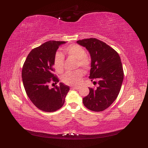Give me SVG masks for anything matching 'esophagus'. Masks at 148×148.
<instances>
[{"label": "esophagus", "instance_id": "obj_1", "mask_svg": "<svg viewBox=\"0 0 148 148\" xmlns=\"http://www.w3.org/2000/svg\"><path fill=\"white\" fill-rule=\"evenodd\" d=\"M72 88V89H74V90H79L80 88V86H73Z\"/></svg>", "mask_w": 148, "mask_h": 148}]
</instances>
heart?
Masks as SVG:
<instances>
[{"label":"heart","mask_w":148,"mask_h":148,"mask_svg":"<svg viewBox=\"0 0 148 148\" xmlns=\"http://www.w3.org/2000/svg\"><path fill=\"white\" fill-rule=\"evenodd\" d=\"M64 51L69 57L77 60L76 67H81L84 70H87L90 66V60L86 55V51L81 46L78 45H72L66 47ZM54 67L56 71L61 73L64 71V56L61 52L56 53L53 60ZM83 76V72L77 70L74 72H68L63 75L62 80L66 84L69 85H76L81 80Z\"/></svg>","instance_id":"1"}]
</instances>
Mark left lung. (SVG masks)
I'll return each instance as SVG.
<instances>
[{
	"label": "left lung",
	"instance_id": "obj_1",
	"mask_svg": "<svg viewBox=\"0 0 148 148\" xmlns=\"http://www.w3.org/2000/svg\"><path fill=\"white\" fill-rule=\"evenodd\" d=\"M77 43L86 48L90 55L89 78L99 81L97 89L89 88L83 104L91 111H102L112 104L120 91L124 77L121 58L114 49L97 39L79 40Z\"/></svg>",
	"mask_w": 148,
	"mask_h": 148
}]
</instances>
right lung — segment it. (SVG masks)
Wrapping results in <instances>:
<instances>
[{
  "instance_id": "add662e5",
  "label": "right lung",
  "mask_w": 148,
  "mask_h": 148,
  "mask_svg": "<svg viewBox=\"0 0 148 148\" xmlns=\"http://www.w3.org/2000/svg\"><path fill=\"white\" fill-rule=\"evenodd\" d=\"M65 41L49 40L33 49L25 62L21 77L27 96L37 108L45 112H54L60 109L69 87L60 83L49 88V83L59 82L53 74V60L60 46Z\"/></svg>"
}]
</instances>
